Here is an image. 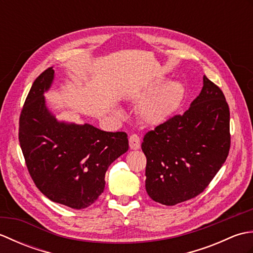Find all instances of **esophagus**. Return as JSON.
I'll list each match as a JSON object with an SVG mask.
<instances>
[{
    "instance_id": "esophagus-1",
    "label": "esophagus",
    "mask_w": 253,
    "mask_h": 253,
    "mask_svg": "<svg viewBox=\"0 0 253 253\" xmlns=\"http://www.w3.org/2000/svg\"><path fill=\"white\" fill-rule=\"evenodd\" d=\"M129 147L131 150H138L140 148V138L136 133L129 137Z\"/></svg>"
}]
</instances>
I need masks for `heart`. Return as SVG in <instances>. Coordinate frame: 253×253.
Instances as JSON below:
<instances>
[{
  "label": "heart",
  "mask_w": 253,
  "mask_h": 253,
  "mask_svg": "<svg viewBox=\"0 0 253 253\" xmlns=\"http://www.w3.org/2000/svg\"><path fill=\"white\" fill-rule=\"evenodd\" d=\"M160 84L161 82H158L140 95V98L143 99L156 91L149 99L143 102L139 110L140 118L149 125H159L168 120L176 106L178 105L184 93L182 84L178 82H169L158 89Z\"/></svg>",
  "instance_id": "b5f03b06"
}]
</instances>
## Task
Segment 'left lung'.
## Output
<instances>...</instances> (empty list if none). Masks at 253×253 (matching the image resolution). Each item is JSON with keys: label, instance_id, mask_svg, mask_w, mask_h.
<instances>
[{"label": "left lung", "instance_id": "8db88e82", "mask_svg": "<svg viewBox=\"0 0 253 253\" xmlns=\"http://www.w3.org/2000/svg\"><path fill=\"white\" fill-rule=\"evenodd\" d=\"M230 148L229 107L223 91L203 76L200 94L182 115L148 131L146 190L164 206L197 197L222 168Z\"/></svg>", "mask_w": 253, "mask_h": 253}]
</instances>
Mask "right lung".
Instances as JSON below:
<instances>
[{
    "label": "right lung",
    "instance_id": "add662e5",
    "mask_svg": "<svg viewBox=\"0 0 253 253\" xmlns=\"http://www.w3.org/2000/svg\"><path fill=\"white\" fill-rule=\"evenodd\" d=\"M53 78V67L45 69L27 95L19 117L20 148L38 189L53 202L84 209L103 192L109 166L128 150L127 133L57 122L43 96Z\"/></svg>",
    "mask_w": 253,
    "mask_h": 253
}]
</instances>
